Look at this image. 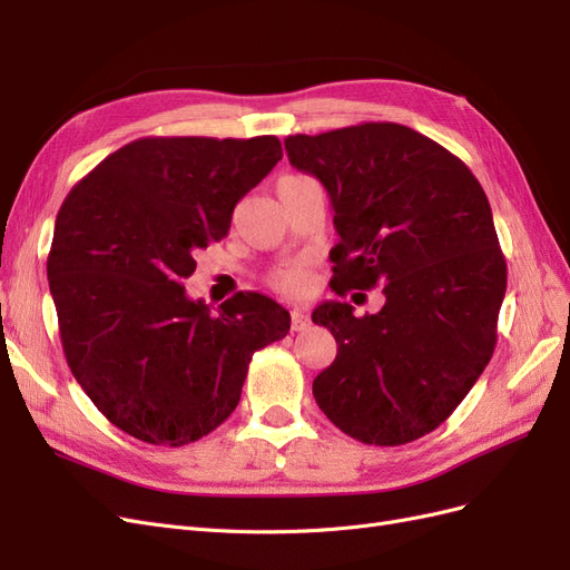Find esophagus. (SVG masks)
<instances>
[{
    "instance_id": "1",
    "label": "esophagus",
    "mask_w": 570,
    "mask_h": 570,
    "mask_svg": "<svg viewBox=\"0 0 570 570\" xmlns=\"http://www.w3.org/2000/svg\"><path fill=\"white\" fill-rule=\"evenodd\" d=\"M289 316H292V331H306L308 325H312V321H308V316L302 312V308H292L289 312Z\"/></svg>"
}]
</instances>
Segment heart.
Returning a JSON list of instances; mask_svg holds the SVG:
<instances>
[{
	"instance_id": "obj_1",
	"label": "heart",
	"mask_w": 570,
	"mask_h": 570,
	"mask_svg": "<svg viewBox=\"0 0 570 570\" xmlns=\"http://www.w3.org/2000/svg\"><path fill=\"white\" fill-rule=\"evenodd\" d=\"M308 283H312V273H308L306 264L302 262L287 264L271 273V285L287 292V295H302V292L308 287Z\"/></svg>"
}]
</instances>
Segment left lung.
Returning <instances> with one entry per match:
<instances>
[{
    "instance_id": "1",
    "label": "left lung",
    "mask_w": 570,
    "mask_h": 570,
    "mask_svg": "<svg viewBox=\"0 0 570 570\" xmlns=\"http://www.w3.org/2000/svg\"><path fill=\"white\" fill-rule=\"evenodd\" d=\"M289 164L327 189L340 297L383 285L385 306L354 316L323 302L337 356L316 375L321 411L350 438L396 446L452 416L485 371L507 292L485 189L452 151L400 124L289 135Z\"/></svg>"
}]
</instances>
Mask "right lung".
Instances as JSON below:
<instances>
[{"label":"right lung","instance_id":"obj_1","mask_svg":"<svg viewBox=\"0 0 570 570\" xmlns=\"http://www.w3.org/2000/svg\"><path fill=\"white\" fill-rule=\"evenodd\" d=\"M281 159L275 135L142 137L63 199L47 256L63 354L124 433L166 446L209 435L235 411L252 354L287 335L271 297L239 292L212 312L183 285Z\"/></svg>","mask_w":570,"mask_h":570}]
</instances>
